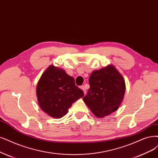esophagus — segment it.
<instances>
[{"label": "esophagus", "instance_id": "esophagus-1", "mask_svg": "<svg viewBox=\"0 0 158 158\" xmlns=\"http://www.w3.org/2000/svg\"><path fill=\"white\" fill-rule=\"evenodd\" d=\"M81 89L83 90V92H84V94H85L86 93V87H85L84 85H83V86H81Z\"/></svg>", "mask_w": 158, "mask_h": 158}]
</instances>
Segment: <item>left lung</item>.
<instances>
[{"mask_svg": "<svg viewBox=\"0 0 158 158\" xmlns=\"http://www.w3.org/2000/svg\"><path fill=\"white\" fill-rule=\"evenodd\" d=\"M89 85L83 100L97 117L111 114L120 106L125 94V81L113 65L93 72Z\"/></svg>", "mask_w": 158, "mask_h": 158, "instance_id": "obj_1", "label": "left lung"}]
</instances>
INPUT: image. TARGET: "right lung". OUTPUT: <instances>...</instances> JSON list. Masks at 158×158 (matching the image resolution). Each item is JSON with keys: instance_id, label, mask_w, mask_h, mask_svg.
Wrapping results in <instances>:
<instances>
[{"instance_id": "obj_1", "label": "right lung", "mask_w": 158, "mask_h": 158, "mask_svg": "<svg viewBox=\"0 0 158 158\" xmlns=\"http://www.w3.org/2000/svg\"><path fill=\"white\" fill-rule=\"evenodd\" d=\"M36 94L40 108L51 117L60 118L84 92L64 69L50 66L41 76Z\"/></svg>"}]
</instances>
